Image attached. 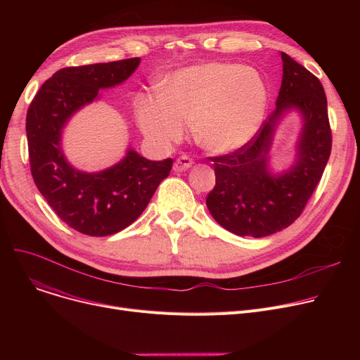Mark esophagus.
Segmentation results:
<instances>
[{
	"label": "esophagus",
	"instance_id": "obj_1",
	"mask_svg": "<svg viewBox=\"0 0 360 360\" xmlns=\"http://www.w3.org/2000/svg\"><path fill=\"white\" fill-rule=\"evenodd\" d=\"M193 159H190L188 156H181V158H178L176 160H175V163H174V170L175 172H184V170H186V169H190L191 166H193Z\"/></svg>",
	"mask_w": 360,
	"mask_h": 360
}]
</instances>
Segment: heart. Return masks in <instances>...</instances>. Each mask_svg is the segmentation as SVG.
I'll list each match as a JSON object with an SVG mask.
<instances>
[{
  "mask_svg": "<svg viewBox=\"0 0 360 360\" xmlns=\"http://www.w3.org/2000/svg\"><path fill=\"white\" fill-rule=\"evenodd\" d=\"M267 105L269 89L257 70L205 63L174 72L162 94H140L136 117L144 136L159 147L182 140L190 124L202 148L228 155L257 136Z\"/></svg>",
  "mask_w": 360,
  "mask_h": 360,
  "instance_id": "obj_1",
  "label": "heart"
}]
</instances>
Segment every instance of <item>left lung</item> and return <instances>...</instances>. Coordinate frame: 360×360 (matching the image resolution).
Instances as JSON below:
<instances>
[{"label": "left lung", "mask_w": 360, "mask_h": 360, "mask_svg": "<svg viewBox=\"0 0 360 360\" xmlns=\"http://www.w3.org/2000/svg\"><path fill=\"white\" fill-rule=\"evenodd\" d=\"M276 110L257 136L232 155L212 158L216 186L205 204L213 219L238 236L264 238L290 226L305 209L331 153L327 98L321 82L285 52ZM296 111L301 131L292 165L277 171L271 147L281 121Z\"/></svg>", "instance_id": "left-lung-1"}]
</instances>
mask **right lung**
Masks as SVG:
<instances>
[{
    "label": "right lung",
    "instance_id": "right-lung-1",
    "mask_svg": "<svg viewBox=\"0 0 360 360\" xmlns=\"http://www.w3.org/2000/svg\"><path fill=\"white\" fill-rule=\"evenodd\" d=\"M140 61L63 68L42 84L27 110L29 159L37 190L56 216L89 236H108L128 228L172 169V159L148 160L128 147L118 163L84 172L64 153L63 131L74 113L98 101L101 89L122 84Z\"/></svg>",
    "mask_w": 360,
    "mask_h": 360
}]
</instances>
